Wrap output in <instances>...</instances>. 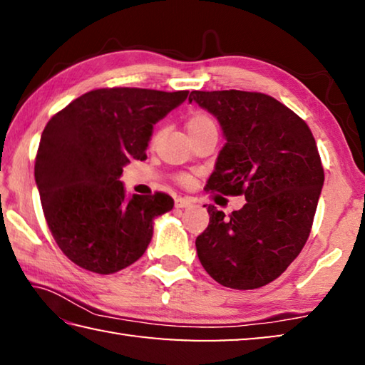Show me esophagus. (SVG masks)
I'll list each match as a JSON object with an SVG mask.
<instances>
[{"label": "esophagus", "instance_id": "esophagus-1", "mask_svg": "<svg viewBox=\"0 0 365 365\" xmlns=\"http://www.w3.org/2000/svg\"><path fill=\"white\" fill-rule=\"evenodd\" d=\"M193 205V200L188 196H183V197H177L175 200V207H188Z\"/></svg>", "mask_w": 365, "mask_h": 365}]
</instances>
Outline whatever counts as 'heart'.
<instances>
[{
	"label": "heart",
	"mask_w": 365,
	"mask_h": 365,
	"mask_svg": "<svg viewBox=\"0 0 365 365\" xmlns=\"http://www.w3.org/2000/svg\"><path fill=\"white\" fill-rule=\"evenodd\" d=\"M209 125H214V120L205 113H195L187 122L188 133L196 132V130H200V128H205V127H209ZM180 180L185 182V180H187V177H182Z\"/></svg>",
	"instance_id": "1"
}]
</instances>
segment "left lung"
I'll list each match as a JSON object with an SVG mask.
<instances>
[{
	"mask_svg": "<svg viewBox=\"0 0 365 365\" xmlns=\"http://www.w3.org/2000/svg\"><path fill=\"white\" fill-rule=\"evenodd\" d=\"M188 101L219 120L222 148L207 191L245 195L230 215L207 207L197 257L220 285L255 289L280 277L312 228L324 168L307 123L275 98L255 91H191Z\"/></svg>",
	"mask_w": 365,
	"mask_h": 365,
	"instance_id": "obj_1",
	"label": "left lung"
}]
</instances>
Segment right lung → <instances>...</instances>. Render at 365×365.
Masks as SVG:
<instances>
[{"mask_svg": "<svg viewBox=\"0 0 365 365\" xmlns=\"http://www.w3.org/2000/svg\"><path fill=\"white\" fill-rule=\"evenodd\" d=\"M188 91L100 88L54 114L41 133L35 182L53 238L73 264L108 275L143 256L165 193L128 197L123 165L146 159L153 125Z\"/></svg>", "mask_w": 365, "mask_h": 365, "instance_id": "add662e5", "label": "right lung"}]
</instances>
